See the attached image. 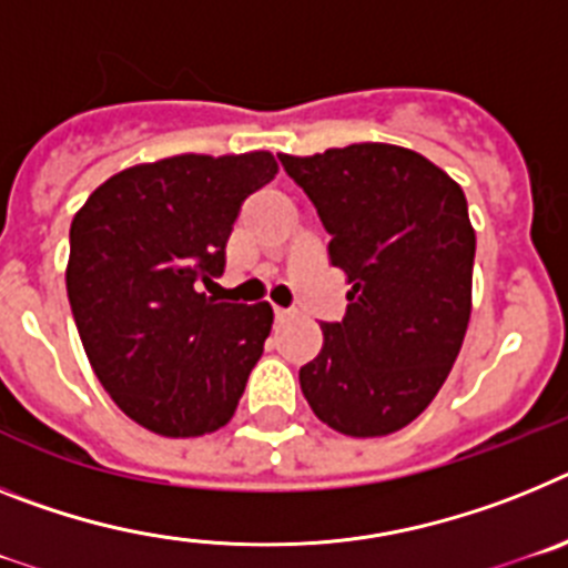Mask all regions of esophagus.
Instances as JSON below:
<instances>
[{
	"mask_svg": "<svg viewBox=\"0 0 568 568\" xmlns=\"http://www.w3.org/2000/svg\"><path fill=\"white\" fill-rule=\"evenodd\" d=\"M274 317H277V323H288V320H294V312L291 308H274Z\"/></svg>",
	"mask_w": 568,
	"mask_h": 568,
	"instance_id": "obj_1",
	"label": "esophagus"
}]
</instances>
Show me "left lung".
Segmentation results:
<instances>
[{"label":"left lung","instance_id":"left-lung-1","mask_svg":"<svg viewBox=\"0 0 568 568\" xmlns=\"http://www.w3.org/2000/svg\"><path fill=\"white\" fill-rule=\"evenodd\" d=\"M280 162L314 202L332 234L328 260L352 285L300 388L334 432H400L437 397L471 317L466 194L423 154L386 142Z\"/></svg>","mask_w":568,"mask_h":568}]
</instances>
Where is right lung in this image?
Returning a JSON list of instances; mask_svg holds the SVG:
<instances>
[{"mask_svg":"<svg viewBox=\"0 0 568 568\" xmlns=\"http://www.w3.org/2000/svg\"><path fill=\"white\" fill-rule=\"evenodd\" d=\"M274 174L268 151L168 156L113 174L73 216L65 283L79 339L111 400L148 432L200 437L234 417L274 312L196 288L223 274L240 205Z\"/></svg>","mask_w":568,"mask_h":568,"instance_id":"add662e5","label":"right lung"}]
</instances>
